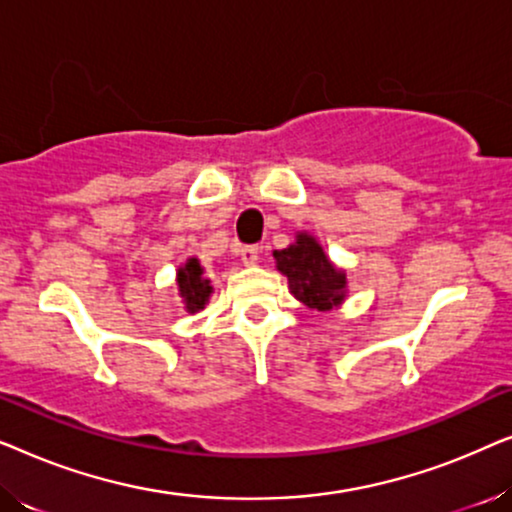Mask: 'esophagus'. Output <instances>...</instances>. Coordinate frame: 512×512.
<instances>
[{"instance_id": "34e87169", "label": "esophagus", "mask_w": 512, "mask_h": 512, "mask_svg": "<svg viewBox=\"0 0 512 512\" xmlns=\"http://www.w3.org/2000/svg\"><path fill=\"white\" fill-rule=\"evenodd\" d=\"M258 256H261V247H258V244H244L240 249V258L244 265H254L258 261Z\"/></svg>"}]
</instances>
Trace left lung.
I'll return each instance as SVG.
<instances>
[{
    "label": "left lung",
    "instance_id": "1",
    "mask_svg": "<svg viewBox=\"0 0 512 512\" xmlns=\"http://www.w3.org/2000/svg\"><path fill=\"white\" fill-rule=\"evenodd\" d=\"M279 272L289 277V289L300 303L326 312L345 298V272L328 261L324 249L310 235H298V242L275 251Z\"/></svg>",
    "mask_w": 512,
    "mask_h": 512
}]
</instances>
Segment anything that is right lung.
<instances>
[{
	"label": "right lung",
	"mask_w": 512,
	"mask_h": 512,
	"mask_svg": "<svg viewBox=\"0 0 512 512\" xmlns=\"http://www.w3.org/2000/svg\"><path fill=\"white\" fill-rule=\"evenodd\" d=\"M177 284H179L181 298L186 300L188 312H198L205 307L209 293H212V286H209V279L202 277V268H200L198 258H191L184 268H179Z\"/></svg>",
	"instance_id": "right-lung-1"
}]
</instances>
